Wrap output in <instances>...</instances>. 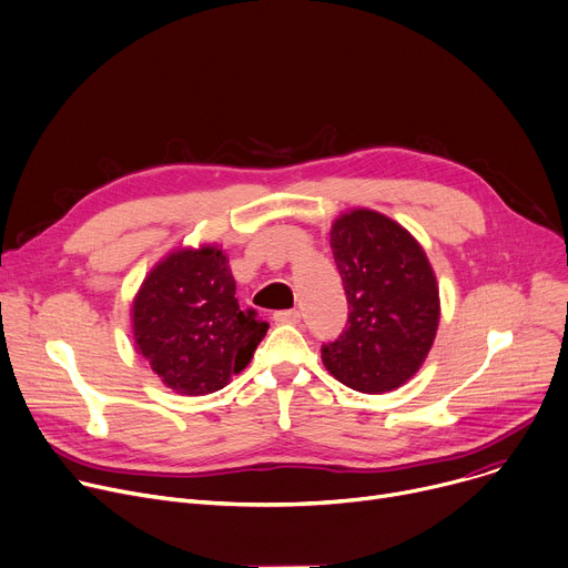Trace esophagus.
<instances>
[{
    "instance_id": "34e87169",
    "label": "esophagus",
    "mask_w": 568,
    "mask_h": 568,
    "mask_svg": "<svg viewBox=\"0 0 568 568\" xmlns=\"http://www.w3.org/2000/svg\"><path fill=\"white\" fill-rule=\"evenodd\" d=\"M274 320L281 324H298L301 313L298 311H278V313H274Z\"/></svg>"
}]
</instances>
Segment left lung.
<instances>
[{"instance_id":"1","label":"left lung","mask_w":568,"mask_h":568,"mask_svg":"<svg viewBox=\"0 0 568 568\" xmlns=\"http://www.w3.org/2000/svg\"><path fill=\"white\" fill-rule=\"evenodd\" d=\"M331 251L349 320L322 347V363L358 393L395 390L423 367L438 331L440 298L427 253L397 221L367 207L333 221Z\"/></svg>"}]
</instances>
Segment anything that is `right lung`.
<instances>
[{
  "mask_svg": "<svg viewBox=\"0 0 568 568\" xmlns=\"http://www.w3.org/2000/svg\"><path fill=\"white\" fill-rule=\"evenodd\" d=\"M267 328L255 311L240 308L229 257L212 244L171 251L132 301L136 352L166 388L189 397L229 384Z\"/></svg>",
  "mask_w": 568,
  "mask_h": 568,
  "instance_id": "1",
  "label": "right lung"
}]
</instances>
